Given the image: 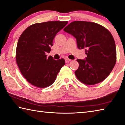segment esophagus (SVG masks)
Masks as SVG:
<instances>
[{"instance_id": "34e87169", "label": "esophagus", "mask_w": 125, "mask_h": 125, "mask_svg": "<svg viewBox=\"0 0 125 125\" xmlns=\"http://www.w3.org/2000/svg\"><path fill=\"white\" fill-rule=\"evenodd\" d=\"M65 62H66V63H69L70 61H71V60H70V59H69V58H65Z\"/></svg>"}]
</instances>
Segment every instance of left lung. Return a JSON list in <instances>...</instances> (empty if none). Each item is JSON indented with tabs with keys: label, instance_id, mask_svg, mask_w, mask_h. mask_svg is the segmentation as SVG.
<instances>
[{
	"label": "left lung",
	"instance_id": "1",
	"mask_svg": "<svg viewBox=\"0 0 125 125\" xmlns=\"http://www.w3.org/2000/svg\"><path fill=\"white\" fill-rule=\"evenodd\" d=\"M64 31L76 38L79 49H85L86 58L76 60L79 66L75 74L78 80L92 85L107 78L116 61V46L110 31L99 24L81 21L72 22Z\"/></svg>",
	"mask_w": 125,
	"mask_h": 125
}]
</instances>
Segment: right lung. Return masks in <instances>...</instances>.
<instances>
[{"instance_id":"add662e5","label":"right lung","mask_w":125,"mask_h":125,"mask_svg":"<svg viewBox=\"0 0 125 125\" xmlns=\"http://www.w3.org/2000/svg\"><path fill=\"white\" fill-rule=\"evenodd\" d=\"M68 21H49L28 27L18 40L16 60L20 72L31 85L40 88L51 85L65 64L63 58L55 60L51 51L54 38Z\"/></svg>"}]
</instances>
